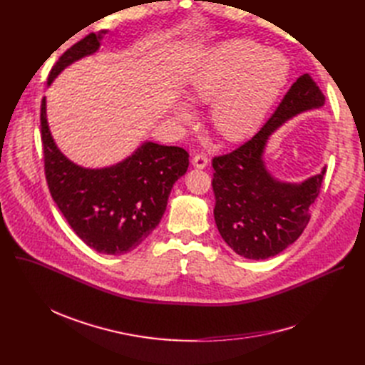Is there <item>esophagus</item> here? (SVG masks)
Wrapping results in <instances>:
<instances>
[{"label": "esophagus", "mask_w": 365, "mask_h": 365, "mask_svg": "<svg viewBox=\"0 0 365 365\" xmlns=\"http://www.w3.org/2000/svg\"><path fill=\"white\" fill-rule=\"evenodd\" d=\"M192 165L195 168H205L208 165V158L202 155V153H198V155H195L192 160Z\"/></svg>", "instance_id": "obj_1"}]
</instances>
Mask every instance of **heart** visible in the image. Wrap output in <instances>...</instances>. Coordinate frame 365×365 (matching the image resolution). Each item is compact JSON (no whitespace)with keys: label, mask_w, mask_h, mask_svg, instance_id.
<instances>
[{"label":"heart","mask_w":365,"mask_h":365,"mask_svg":"<svg viewBox=\"0 0 365 365\" xmlns=\"http://www.w3.org/2000/svg\"><path fill=\"white\" fill-rule=\"evenodd\" d=\"M292 65L282 51L237 38L216 46L190 73L187 99L208 105L215 130L229 142L253 136L290 78ZM175 120L190 124L195 112L175 108Z\"/></svg>","instance_id":"1"}]
</instances>
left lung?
Listing matches in <instances>:
<instances>
[{"mask_svg": "<svg viewBox=\"0 0 365 365\" xmlns=\"http://www.w3.org/2000/svg\"><path fill=\"white\" fill-rule=\"evenodd\" d=\"M324 103L317 83L303 73L257 134L235 150L213 158L215 220L222 238L237 255L253 260L277 256L309 223L325 167L302 183H285L266 168L263 153L279 125Z\"/></svg>", "mask_w": 365, "mask_h": 365, "instance_id": "left-lung-1", "label": "left lung"}]
</instances>
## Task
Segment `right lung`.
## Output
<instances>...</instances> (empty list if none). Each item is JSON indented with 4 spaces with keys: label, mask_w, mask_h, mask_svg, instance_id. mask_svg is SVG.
Instances as JSON below:
<instances>
[{
    "label": "right lung",
    "mask_w": 365,
    "mask_h": 365,
    "mask_svg": "<svg viewBox=\"0 0 365 365\" xmlns=\"http://www.w3.org/2000/svg\"><path fill=\"white\" fill-rule=\"evenodd\" d=\"M106 32L90 34L68 48L51 68L47 86L66 66L98 51ZM40 120L46 180L73 232L103 255L118 256L139 247L158 226L173 185L187 170L189 153L179 146L145 142L118 164L84 168L56 146L46 98Z\"/></svg>",
    "instance_id": "obj_1"
}]
</instances>
